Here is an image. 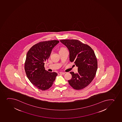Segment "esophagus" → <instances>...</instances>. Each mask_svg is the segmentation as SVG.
Wrapping results in <instances>:
<instances>
[{
	"mask_svg": "<svg viewBox=\"0 0 122 122\" xmlns=\"http://www.w3.org/2000/svg\"><path fill=\"white\" fill-rule=\"evenodd\" d=\"M58 75H64V74H65V73L60 72H59V73H58Z\"/></svg>",
	"mask_w": 122,
	"mask_h": 122,
	"instance_id": "34e87169",
	"label": "esophagus"
}]
</instances>
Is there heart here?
I'll list each match as a JSON object with an SVG mask.
<instances>
[{
	"label": "heart",
	"instance_id": "b5f03b06",
	"mask_svg": "<svg viewBox=\"0 0 122 122\" xmlns=\"http://www.w3.org/2000/svg\"><path fill=\"white\" fill-rule=\"evenodd\" d=\"M66 49L65 48H61V49H60V50H61V49Z\"/></svg>",
	"mask_w": 122,
	"mask_h": 122
}]
</instances>
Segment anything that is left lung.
Masks as SVG:
<instances>
[{
    "label": "left lung",
    "mask_w": 122,
    "mask_h": 122,
    "mask_svg": "<svg viewBox=\"0 0 122 122\" xmlns=\"http://www.w3.org/2000/svg\"><path fill=\"white\" fill-rule=\"evenodd\" d=\"M69 51V60L78 67V73L70 72L72 78L68 80L70 86L75 90H81L92 82L97 69V60L91 47L77 40H60Z\"/></svg>",
    "instance_id": "8db88e82"
}]
</instances>
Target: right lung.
<instances>
[{"mask_svg": "<svg viewBox=\"0 0 122 122\" xmlns=\"http://www.w3.org/2000/svg\"><path fill=\"white\" fill-rule=\"evenodd\" d=\"M57 40L42 41L34 45L26 55L25 70L32 84L41 90L49 89L58 74L45 70L44 62L49 58L52 49L58 44Z\"/></svg>", "mask_w": 122, "mask_h": 122, "instance_id": "obj_1", "label": "right lung"}]
</instances>
